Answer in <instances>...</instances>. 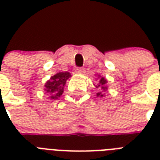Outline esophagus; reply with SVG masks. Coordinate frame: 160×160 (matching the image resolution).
<instances>
[{
	"label": "esophagus",
	"mask_w": 160,
	"mask_h": 160,
	"mask_svg": "<svg viewBox=\"0 0 160 160\" xmlns=\"http://www.w3.org/2000/svg\"><path fill=\"white\" fill-rule=\"evenodd\" d=\"M75 71V73H76V74H80V75H84L86 70H85V68L82 67V68H76Z\"/></svg>",
	"instance_id": "1"
}]
</instances>
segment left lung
I'll use <instances>...</instances> for the list:
<instances>
[{
	"mask_svg": "<svg viewBox=\"0 0 160 160\" xmlns=\"http://www.w3.org/2000/svg\"><path fill=\"white\" fill-rule=\"evenodd\" d=\"M100 78V80H99V84L97 85H95V87L96 88H100L103 91H105L107 90V86H106V84H107V80H105L104 77H101V76H99ZM103 91L101 92H98L96 95L97 96H100V97H103V96H105V95L103 94Z\"/></svg>",
	"mask_w": 160,
	"mask_h": 160,
	"instance_id": "obj_1",
	"label": "left lung"
}]
</instances>
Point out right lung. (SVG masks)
<instances>
[{
	"instance_id": "1",
	"label": "right lung",
	"mask_w": 160,
	"mask_h": 160,
	"mask_svg": "<svg viewBox=\"0 0 160 160\" xmlns=\"http://www.w3.org/2000/svg\"><path fill=\"white\" fill-rule=\"evenodd\" d=\"M71 76L70 73L59 72L57 74L51 76V79L47 80L45 85V90L50 94L49 99L51 100H57L60 97L64 92V87H65L66 80Z\"/></svg>"
}]
</instances>
